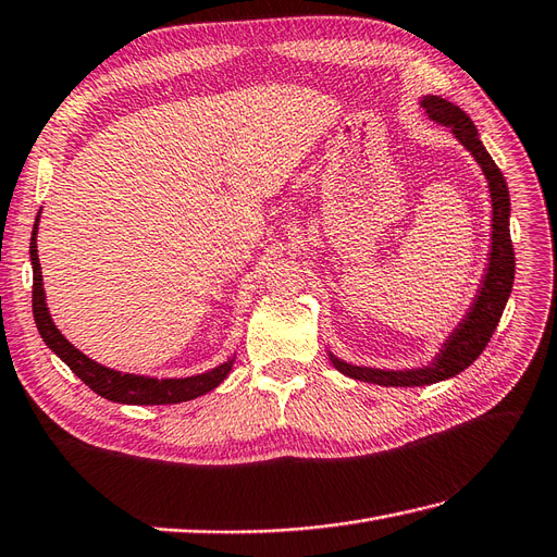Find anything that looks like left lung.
Listing matches in <instances>:
<instances>
[{
  "label": "left lung",
  "instance_id": "left-lung-1",
  "mask_svg": "<svg viewBox=\"0 0 557 557\" xmlns=\"http://www.w3.org/2000/svg\"><path fill=\"white\" fill-rule=\"evenodd\" d=\"M422 109L430 113V119H434L436 123H444L454 131V135L462 141V147L472 151V157L482 165V171L488 180L491 206H494L491 258H488L484 284L480 287V296L474 299L468 318H465L460 322V327L450 334L448 342L442 348V354H438L432 363V368H420V370H408V372L358 368V366H348L344 360L334 358L330 354L334 368L339 372L348 374V377L354 380L372 382L380 386L434 384V382L454 377V374L472 366L486 348V344L491 342V334L496 332V325L503 315V308L508 304L512 280H515V249L510 239V194H508L506 177H503L500 168L494 163V159L488 157V151L484 149L482 139L476 135V127L470 121L468 113L442 97H424Z\"/></svg>",
  "mask_w": 557,
  "mask_h": 557
}]
</instances>
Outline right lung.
Listing matches in <instances>:
<instances>
[{"label":"right lung","instance_id":"obj_1","mask_svg":"<svg viewBox=\"0 0 557 557\" xmlns=\"http://www.w3.org/2000/svg\"><path fill=\"white\" fill-rule=\"evenodd\" d=\"M37 220L30 237V261H33V315L35 325L40 330V337L45 344L54 351L63 363H66L77 377H81L89 389L99 394L101 398L115 400V404H133V406H168V404H183L206 392L215 389V386L227 377L232 370V360L213 368L211 372L197 374V377L185 380H153V377H139V374H121L115 370L103 368L95 360H89L85 354L63 337L57 330L54 322L49 318V310L45 304V289H42V273H40V258H37Z\"/></svg>","mask_w":557,"mask_h":557}]
</instances>
